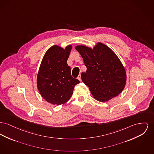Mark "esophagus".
I'll return each mask as SVG.
<instances>
[{"mask_svg":"<svg viewBox=\"0 0 154 154\" xmlns=\"http://www.w3.org/2000/svg\"><path fill=\"white\" fill-rule=\"evenodd\" d=\"M77 79L79 80V81H80V82H82V78H81V74H79V76H78V77H77Z\"/></svg>","mask_w":154,"mask_h":154,"instance_id":"obj_1","label":"esophagus"}]
</instances>
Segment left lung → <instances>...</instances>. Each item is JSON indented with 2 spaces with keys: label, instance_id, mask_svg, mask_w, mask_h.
I'll return each instance as SVG.
<instances>
[{
  "label": "left lung",
  "instance_id": "left-lung-1",
  "mask_svg": "<svg viewBox=\"0 0 154 154\" xmlns=\"http://www.w3.org/2000/svg\"><path fill=\"white\" fill-rule=\"evenodd\" d=\"M75 49L87 67L82 72V82L88 87L92 97L105 102L118 96L126 84L125 69L116 54L107 45L97 42L93 48L81 45Z\"/></svg>",
  "mask_w": 154,
  "mask_h": 154
}]
</instances>
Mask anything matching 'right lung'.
Masks as SVG:
<instances>
[{"mask_svg": "<svg viewBox=\"0 0 154 154\" xmlns=\"http://www.w3.org/2000/svg\"><path fill=\"white\" fill-rule=\"evenodd\" d=\"M72 45L65 48L52 46L44 54L36 77V85L41 97L48 102L63 105L72 95L74 88L80 81L73 79L67 63Z\"/></svg>", "mask_w": 154, "mask_h": 154, "instance_id": "1", "label": "right lung"}]
</instances>
